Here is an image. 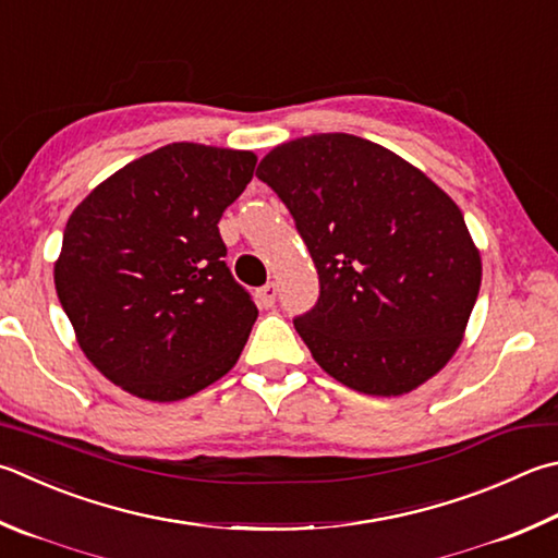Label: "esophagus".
Listing matches in <instances>:
<instances>
[{
    "mask_svg": "<svg viewBox=\"0 0 558 558\" xmlns=\"http://www.w3.org/2000/svg\"><path fill=\"white\" fill-rule=\"evenodd\" d=\"M276 298H278V286L276 282H268V286H263L258 292H256V302L260 307H272L276 305Z\"/></svg>",
    "mask_w": 558,
    "mask_h": 558,
    "instance_id": "1",
    "label": "esophagus"
}]
</instances>
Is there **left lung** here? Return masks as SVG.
<instances>
[{"label":"left lung","mask_w":558,"mask_h":558,"mask_svg":"<svg viewBox=\"0 0 558 558\" xmlns=\"http://www.w3.org/2000/svg\"><path fill=\"white\" fill-rule=\"evenodd\" d=\"M319 272L295 319L312 359L351 390L398 398L461 347L483 278L456 202L420 168L353 134H312L260 160Z\"/></svg>","instance_id":"1"}]
</instances>
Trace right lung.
Listing matches in <instances>:
<instances>
[{
	"instance_id": "right-lung-1",
	"label": "right lung",
	"mask_w": 558,
	"mask_h": 558,
	"mask_svg": "<svg viewBox=\"0 0 558 558\" xmlns=\"http://www.w3.org/2000/svg\"><path fill=\"white\" fill-rule=\"evenodd\" d=\"M256 160L168 144L119 168L70 215L58 300L87 361L134 398L185 400L236 366L258 310L221 260L217 225Z\"/></svg>"
}]
</instances>
